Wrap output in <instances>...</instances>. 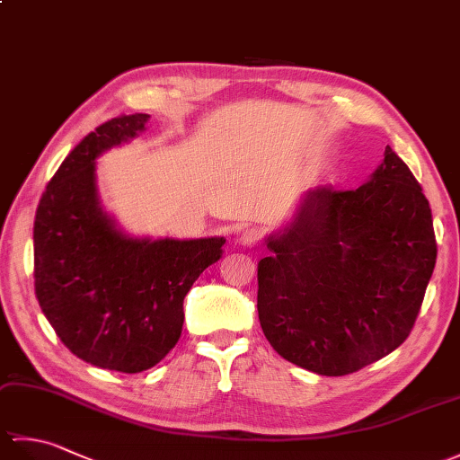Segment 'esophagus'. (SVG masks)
I'll use <instances>...</instances> for the list:
<instances>
[{
    "mask_svg": "<svg viewBox=\"0 0 460 460\" xmlns=\"http://www.w3.org/2000/svg\"><path fill=\"white\" fill-rule=\"evenodd\" d=\"M239 243L245 249H257L262 243V231L257 227H249L241 233Z\"/></svg>",
    "mask_w": 460,
    "mask_h": 460,
    "instance_id": "esophagus-1",
    "label": "esophagus"
}]
</instances>
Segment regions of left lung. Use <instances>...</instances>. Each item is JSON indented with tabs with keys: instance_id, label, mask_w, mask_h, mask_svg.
<instances>
[{
	"instance_id": "obj_1",
	"label": "left lung",
	"mask_w": 460,
	"mask_h": 460,
	"mask_svg": "<svg viewBox=\"0 0 460 460\" xmlns=\"http://www.w3.org/2000/svg\"><path fill=\"white\" fill-rule=\"evenodd\" d=\"M259 261L261 328L279 356L348 376L407 340L431 280V208L405 162H384L356 190H308Z\"/></svg>"
}]
</instances>
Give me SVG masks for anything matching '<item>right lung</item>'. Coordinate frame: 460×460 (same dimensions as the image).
Listing matches in <instances>:
<instances>
[{
    "mask_svg": "<svg viewBox=\"0 0 460 460\" xmlns=\"http://www.w3.org/2000/svg\"><path fill=\"white\" fill-rule=\"evenodd\" d=\"M150 114L119 116L84 136L39 201L35 295L76 358L140 374L178 344L183 298L223 255V237L150 239L124 233L104 211L96 158L146 130Z\"/></svg>",
    "mask_w": 460,
    "mask_h": 460,
    "instance_id": "add662e5",
    "label": "right lung"
}]
</instances>
